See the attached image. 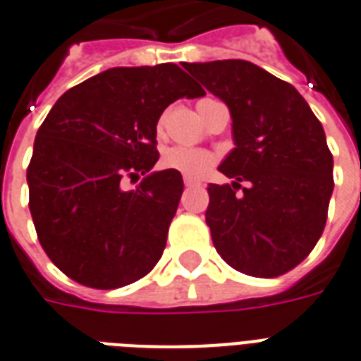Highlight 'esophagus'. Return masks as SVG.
Returning a JSON list of instances; mask_svg holds the SVG:
<instances>
[{"label":"esophagus","instance_id":"obj_1","mask_svg":"<svg viewBox=\"0 0 361 361\" xmlns=\"http://www.w3.org/2000/svg\"><path fill=\"white\" fill-rule=\"evenodd\" d=\"M183 185H185V188H193V185H197V183L193 180H189V178H185V180H183Z\"/></svg>","mask_w":361,"mask_h":361}]
</instances>
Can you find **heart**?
Here are the masks:
<instances>
[{
    "instance_id": "b5f03b06",
    "label": "heart",
    "mask_w": 361,
    "mask_h": 361,
    "mask_svg": "<svg viewBox=\"0 0 361 361\" xmlns=\"http://www.w3.org/2000/svg\"><path fill=\"white\" fill-rule=\"evenodd\" d=\"M164 126V118L158 121V129ZM216 162V158L212 152L197 147H188V145H176L164 150L162 154V166L176 170V172L188 176L191 180H199L204 173L211 172V168Z\"/></svg>"
}]
</instances>
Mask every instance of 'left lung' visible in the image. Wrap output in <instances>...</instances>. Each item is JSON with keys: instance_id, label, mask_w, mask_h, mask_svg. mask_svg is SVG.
<instances>
[{"instance_id": "8db88e82", "label": "left lung", "mask_w": 361, "mask_h": 361, "mask_svg": "<svg viewBox=\"0 0 361 361\" xmlns=\"http://www.w3.org/2000/svg\"><path fill=\"white\" fill-rule=\"evenodd\" d=\"M183 67L232 114L235 149L219 170L235 181L207 188L214 247L243 274L292 271L323 234L333 195V154L321 121L290 82L250 61Z\"/></svg>"}]
</instances>
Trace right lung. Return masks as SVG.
I'll use <instances>...</instances> for the list:
<instances>
[{"instance_id":"add662e5","label":"right lung","mask_w":361,"mask_h":361,"mask_svg":"<svg viewBox=\"0 0 361 361\" xmlns=\"http://www.w3.org/2000/svg\"><path fill=\"white\" fill-rule=\"evenodd\" d=\"M204 90L176 63L114 67L69 89L38 129L27 168L28 209L59 271L98 290L152 271L166 247L183 180L157 164V123L178 98Z\"/></svg>"}]
</instances>
